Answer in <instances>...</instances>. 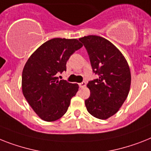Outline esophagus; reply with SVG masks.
Masks as SVG:
<instances>
[{"label": "esophagus", "mask_w": 151, "mask_h": 151, "mask_svg": "<svg viewBox=\"0 0 151 151\" xmlns=\"http://www.w3.org/2000/svg\"><path fill=\"white\" fill-rule=\"evenodd\" d=\"M85 86H86V83L85 82H82V83H80L79 84L80 88H84Z\"/></svg>", "instance_id": "34e87169"}]
</instances>
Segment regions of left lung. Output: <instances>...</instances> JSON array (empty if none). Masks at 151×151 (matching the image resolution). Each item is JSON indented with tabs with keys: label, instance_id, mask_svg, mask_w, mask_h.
<instances>
[{
	"label": "left lung",
	"instance_id": "8db88e82",
	"mask_svg": "<svg viewBox=\"0 0 151 151\" xmlns=\"http://www.w3.org/2000/svg\"><path fill=\"white\" fill-rule=\"evenodd\" d=\"M79 40L86 48L94 73L99 78L88 82L91 95L85 100L89 113L99 119H107L117 112L129 92L131 73L127 60L116 46L98 35Z\"/></svg>",
	"mask_w": 151,
	"mask_h": 151
}]
</instances>
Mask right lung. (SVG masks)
<instances>
[{
	"mask_svg": "<svg viewBox=\"0 0 151 151\" xmlns=\"http://www.w3.org/2000/svg\"><path fill=\"white\" fill-rule=\"evenodd\" d=\"M82 46L77 39H52L38 48L24 65L22 78L23 95L44 121L60 119L78 92V84L58 81L56 75L67 70L70 55Z\"/></svg>",
	"mask_w": 151,
	"mask_h": 151,
	"instance_id": "1",
	"label": "right lung"
}]
</instances>
